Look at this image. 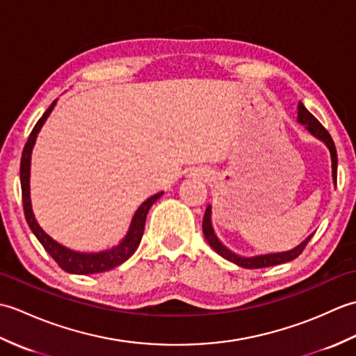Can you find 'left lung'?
Returning <instances> with one entry per match:
<instances>
[{"label": "left lung", "mask_w": 356, "mask_h": 356, "mask_svg": "<svg viewBox=\"0 0 356 356\" xmlns=\"http://www.w3.org/2000/svg\"><path fill=\"white\" fill-rule=\"evenodd\" d=\"M298 122L301 125H305L306 130L311 133L312 136H315L316 139H320L321 142L326 143V147L330 151V159H332V179H334V184L337 185L338 157H337L335 143H334V140H332L329 131L320 124V120H316V118L301 102H298ZM202 228H203V234H205V238L209 243V246L213 248L218 255H222L223 259L236 263V264H238V266L246 268V269H259V268L275 266V264L287 263V261H291L293 259H297V257L305 251V248L309 243V240L312 238V236H309L305 241H301V243L297 248H293V249H291V251H286V252L264 254V255H255V257H241V255H237V254H234L232 251H229V249L226 248L222 243V241L217 238L216 232L213 229V223H211V205H208V208L205 211V216H203Z\"/></svg>", "instance_id": "left-lung-1"}]
</instances>
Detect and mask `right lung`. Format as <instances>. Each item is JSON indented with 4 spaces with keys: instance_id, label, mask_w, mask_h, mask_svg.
<instances>
[{
    "instance_id": "1",
    "label": "right lung",
    "mask_w": 356,
    "mask_h": 356,
    "mask_svg": "<svg viewBox=\"0 0 356 356\" xmlns=\"http://www.w3.org/2000/svg\"><path fill=\"white\" fill-rule=\"evenodd\" d=\"M55 105H56V99L51 102L50 107L45 110L42 118L38 120L32 133L29 136L24 149H22L19 179H21V191H22V207H24L26 220L30 226V229H32V232L35 234V237L40 240V243L44 246L45 251H47L51 259L59 264V268L64 269L65 272L78 274V275H87V274H97V272L110 270L130 259L136 249H138L143 236V229H145V220H147L148 211L163 193H157L154 195H151L149 199H147L142 203L133 216L130 229H128L125 238H122V241H120L118 246L107 249V251L88 252V254L78 252V251H72V249L59 245L58 241L53 240L49 234H45L41 226L38 225L32 211V202H30V157H32V149L35 145L36 136L40 133L41 127L44 125L45 119L50 116V113Z\"/></svg>"
}]
</instances>
